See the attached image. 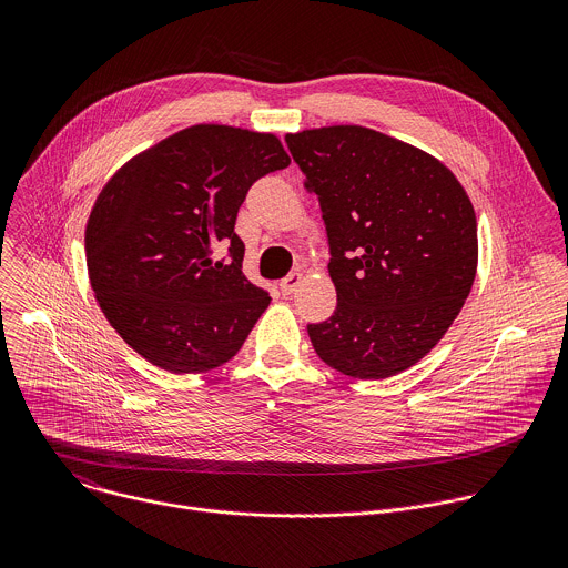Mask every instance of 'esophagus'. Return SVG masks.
I'll list each match as a JSON object with an SVG mask.
<instances>
[{
  "label": "esophagus",
  "instance_id": "1",
  "mask_svg": "<svg viewBox=\"0 0 568 568\" xmlns=\"http://www.w3.org/2000/svg\"><path fill=\"white\" fill-rule=\"evenodd\" d=\"M301 274L298 272H292V274H287L283 281H281V290H283V294H292L296 287H298V283H301Z\"/></svg>",
  "mask_w": 568,
  "mask_h": 568
}]
</instances>
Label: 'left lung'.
<instances>
[{"label":"left lung","mask_w":568,"mask_h":568,"mask_svg":"<svg viewBox=\"0 0 568 568\" xmlns=\"http://www.w3.org/2000/svg\"><path fill=\"white\" fill-rule=\"evenodd\" d=\"M326 222L337 310L307 323L316 355L382 379L420 362L458 316L476 274V215L432 154L359 125L287 134Z\"/></svg>","instance_id":"obj_1"}]
</instances>
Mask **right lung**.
<instances>
[{
  "mask_svg": "<svg viewBox=\"0 0 568 568\" xmlns=\"http://www.w3.org/2000/svg\"><path fill=\"white\" fill-rule=\"evenodd\" d=\"M287 166L274 134L195 125L108 182L88 222V270L103 314L141 357L202 373L245 344L272 298L242 274L233 226L250 189Z\"/></svg>",
  "mask_w": 568,
  "mask_h": 568,
  "instance_id": "1",
  "label": "right lung"
}]
</instances>
